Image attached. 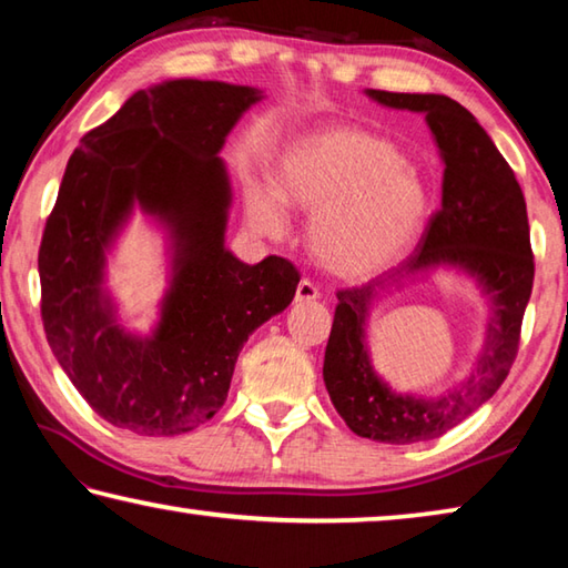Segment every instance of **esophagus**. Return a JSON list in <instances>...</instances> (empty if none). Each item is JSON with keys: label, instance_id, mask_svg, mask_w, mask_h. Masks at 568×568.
<instances>
[{"label": "esophagus", "instance_id": "obj_1", "mask_svg": "<svg viewBox=\"0 0 568 568\" xmlns=\"http://www.w3.org/2000/svg\"><path fill=\"white\" fill-rule=\"evenodd\" d=\"M321 297V291L315 287L313 281H307V277H303L301 283H297V291H295V303H313L318 301Z\"/></svg>", "mask_w": 568, "mask_h": 568}]
</instances>
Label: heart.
<instances>
[{
    "instance_id": "obj_1",
    "label": "heart",
    "mask_w": 568,
    "mask_h": 568,
    "mask_svg": "<svg viewBox=\"0 0 568 568\" xmlns=\"http://www.w3.org/2000/svg\"><path fill=\"white\" fill-rule=\"evenodd\" d=\"M273 192L285 207L313 215V255L343 277H368L396 265L428 217L418 170L393 142L351 128L287 148L275 165ZM247 217L265 235L285 230V213L265 187L247 190Z\"/></svg>"
}]
</instances>
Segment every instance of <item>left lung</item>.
<instances>
[{
  "instance_id": "obj_1",
  "label": "left lung",
  "mask_w": 568,
  "mask_h": 568,
  "mask_svg": "<svg viewBox=\"0 0 568 568\" xmlns=\"http://www.w3.org/2000/svg\"><path fill=\"white\" fill-rule=\"evenodd\" d=\"M388 108L426 114L446 162L444 200L430 215L413 255L396 271L343 287L325 348L323 381L335 410L355 436L408 446L444 436L501 388L521 343V321L534 287V250L521 185L474 114L446 94L368 90ZM448 262L474 272L495 301L487 348L477 376L448 397H396L375 378L364 351L367 305L390 282L423 266Z\"/></svg>"
}]
</instances>
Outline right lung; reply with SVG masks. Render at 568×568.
Here are the masks:
<instances>
[{"label": "right lung", "mask_w": 568, "mask_h": 568, "mask_svg": "<svg viewBox=\"0 0 568 568\" xmlns=\"http://www.w3.org/2000/svg\"><path fill=\"white\" fill-rule=\"evenodd\" d=\"M257 90L172 80L140 90L67 162L40 255L47 343L72 386L108 423L138 436H180L223 408L237 353L291 305L287 257L240 263L223 247L230 187L217 152ZM176 235V277L150 342L124 336L99 283L103 247L131 200Z\"/></svg>", "instance_id": "1"}]
</instances>
